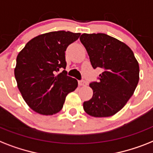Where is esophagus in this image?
Segmentation results:
<instances>
[{
    "mask_svg": "<svg viewBox=\"0 0 153 153\" xmlns=\"http://www.w3.org/2000/svg\"><path fill=\"white\" fill-rule=\"evenodd\" d=\"M86 82H85V80H81V81H79V85H80V86H83V85H86Z\"/></svg>",
    "mask_w": 153,
    "mask_h": 153,
    "instance_id": "esophagus-1",
    "label": "esophagus"
}]
</instances>
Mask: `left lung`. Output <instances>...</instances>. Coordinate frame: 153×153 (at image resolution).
Wrapping results in <instances>:
<instances>
[{
  "instance_id": "left-lung-1",
  "label": "left lung",
  "mask_w": 153,
  "mask_h": 153,
  "mask_svg": "<svg viewBox=\"0 0 153 153\" xmlns=\"http://www.w3.org/2000/svg\"><path fill=\"white\" fill-rule=\"evenodd\" d=\"M92 67L102 68L99 81L89 84L94 94L83 108L94 117H109L120 111L131 97L139 81V64L128 45L105 33L80 37Z\"/></svg>"
}]
</instances>
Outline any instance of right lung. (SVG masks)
<instances>
[{
  "mask_svg": "<svg viewBox=\"0 0 153 153\" xmlns=\"http://www.w3.org/2000/svg\"><path fill=\"white\" fill-rule=\"evenodd\" d=\"M80 33L48 32L27 42L16 58L14 73L17 86L27 105L41 115L59 112L66 97L78 87V81L67 75L65 51Z\"/></svg>",
  "mask_w": 153,
  "mask_h": 153,
  "instance_id": "1",
  "label": "right lung"
}]
</instances>
